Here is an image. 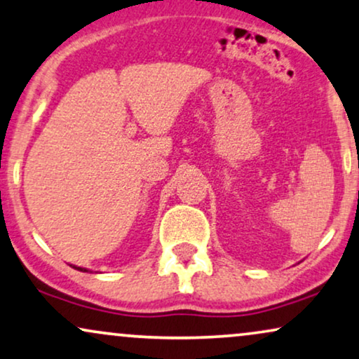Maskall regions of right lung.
Returning <instances> with one entry per match:
<instances>
[{
  "label": "right lung",
  "instance_id": "1",
  "mask_svg": "<svg viewBox=\"0 0 359 359\" xmlns=\"http://www.w3.org/2000/svg\"><path fill=\"white\" fill-rule=\"evenodd\" d=\"M72 267H74V269H77V271H81V272H88V271H87V269H82V267H76V265H72Z\"/></svg>",
  "mask_w": 359,
  "mask_h": 359
}]
</instances>
